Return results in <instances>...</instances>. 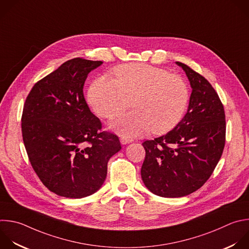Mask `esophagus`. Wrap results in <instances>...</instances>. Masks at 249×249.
<instances>
[{
	"label": "esophagus",
	"instance_id": "1",
	"mask_svg": "<svg viewBox=\"0 0 249 249\" xmlns=\"http://www.w3.org/2000/svg\"><path fill=\"white\" fill-rule=\"evenodd\" d=\"M133 140L132 139H129V138H125V137H121L120 138V142L122 144H127L129 142H131Z\"/></svg>",
	"mask_w": 249,
	"mask_h": 249
}]
</instances>
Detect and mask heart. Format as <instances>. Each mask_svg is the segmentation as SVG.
<instances>
[{
  "label": "heart",
  "mask_w": 249,
  "mask_h": 249,
  "mask_svg": "<svg viewBox=\"0 0 249 249\" xmlns=\"http://www.w3.org/2000/svg\"><path fill=\"white\" fill-rule=\"evenodd\" d=\"M115 79L107 76L94 81L88 103L96 114L112 119L111 128L123 137H135L151 130L165 134L183 119L190 102L186 80L166 69L143 63H126L113 69Z\"/></svg>",
  "instance_id": "1"
}]
</instances>
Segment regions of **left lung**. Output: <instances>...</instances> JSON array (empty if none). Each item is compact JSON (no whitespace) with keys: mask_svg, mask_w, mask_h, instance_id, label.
Listing matches in <instances>:
<instances>
[{"mask_svg":"<svg viewBox=\"0 0 249 249\" xmlns=\"http://www.w3.org/2000/svg\"><path fill=\"white\" fill-rule=\"evenodd\" d=\"M193 89L181 122L166 135L144 141L141 175L145 187L162 197H181L199 188L212 175L226 142L223 104L210 83L185 63Z\"/></svg>","mask_w":249,"mask_h":249,"instance_id":"obj_1","label":"left lung"}]
</instances>
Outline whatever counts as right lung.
Segmentation results:
<instances>
[{
    "mask_svg": "<svg viewBox=\"0 0 249 249\" xmlns=\"http://www.w3.org/2000/svg\"><path fill=\"white\" fill-rule=\"evenodd\" d=\"M102 63L67 60L39 80L25 100L21 131L29 161L44 186L60 196L96 193L109 158L121 149L119 138L102 130L83 94L88 74Z\"/></svg>",
    "mask_w": 249,
    "mask_h": 249,
    "instance_id": "1",
    "label": "right lung"
}]
</instances>
